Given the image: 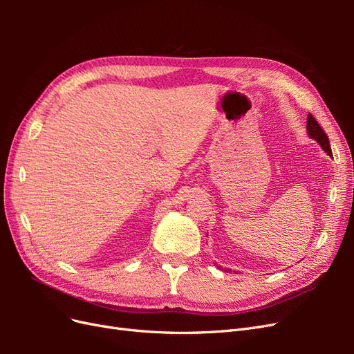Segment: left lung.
Wrapping results in <instances>:
<instances>
[{"instance_id": "8db88e82", "label": "left lung", "mask_w": 354, "mask_h": 354, "mask_svg": "<svg viewBox=\"0 0 354 354\" xmlns=\"http://www.w3.org/2000/svg\"><path fill=\"white\" fill-rule=\"evenodd\" d=\"M307 133H308L310 137L313 138V140H316V142L320 145V147H322L328 155L332 156L328 136H326V133L322 130V127H320V125L317 124V121L315 120V116H313L312 113H308V116H307Z\"/></svg>"}]
</instances>
